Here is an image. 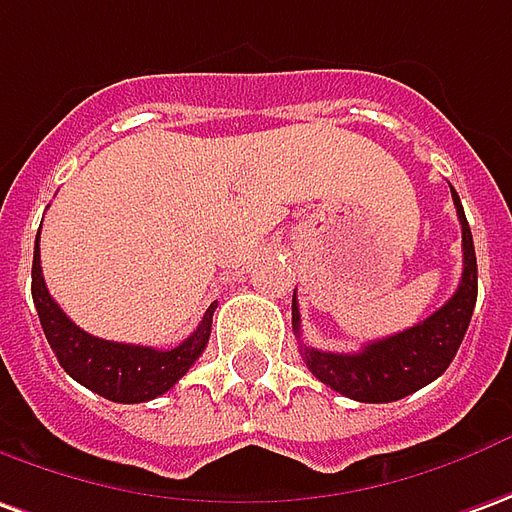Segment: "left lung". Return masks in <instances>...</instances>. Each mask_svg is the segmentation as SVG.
Returning a JSON list of instances; mask_svg holds the SVG:
<instances>
[{
	"mask_svg": "<svg viewBox=\"0 0 512 512\" xmlns=\"http://www.w3.org/2000/svg\"><path fill=\"white\" fill-rule=\"evenodd\" d=\"M451 200L463 228V278L460 287L435 315L424 323L368 343L357 354H331L301 343V357L323 384L340 396L354 398L362 404H387L410 396L429 382H435L449 368L457 348L463 343L474 306H477V253L474 236L465 220L463 203L451 189ZM292 329L301 337V312L292 295Z\"/></svg>",
	"mask_w": 512,
	"mask_h": 512,
	"instance_id": "8db88e82",
	"label": "left lung"
}]
</instances>
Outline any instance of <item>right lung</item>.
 I'll return each instance as SVG.
<instances>
[{
	"instance_id": "right-lung-1",
	"label": "right lung",
	"mask_w": 512,
	"mask_h": 512,
	"mask_svg": "<svg viewBox=\"0 0 512 512\" xmlns=\"http://www.w3.org/2000/svg\"><path fill=\"white\" fill-rule=\"evenodd\" d=\"M33 301L41 329L47 334L49 348L55 351L61 368L74 382H80L108 401H119V404L150 401V398L167 393L172 384L186 376V370L195 365V359L203 354V348L209 343L211 317H214V303H211L195 334L169 351L91 337L88 331L74 326L61 306L52 301L44 276H41L38 236H35L33 253Z\"/></svg>"
}]
</instances>
